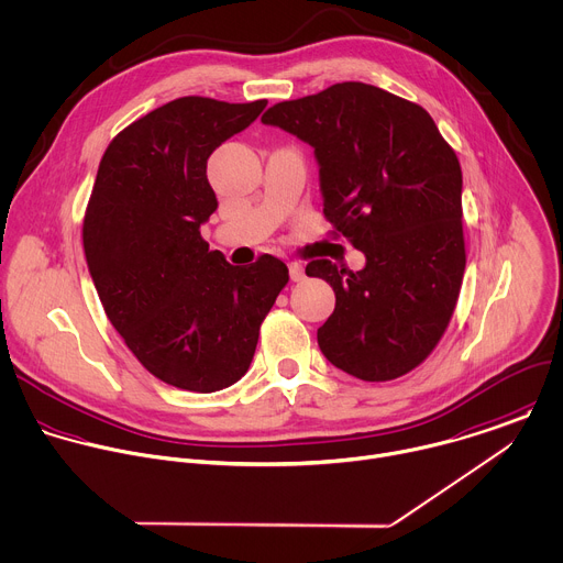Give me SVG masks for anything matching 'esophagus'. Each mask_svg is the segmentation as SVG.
I'll return each mask as SVG.
<instances>
[{
	"mask_svg": "<svg viewBox=\"0 0 563 563\" xmlns=\"http://www.w3.org/2000/svg\"><path fill=\"white\" fill-rule=\"evenodd\" d=\"M288 271H290V279H292V282H303V279H306V268H303V264L290 262V264H288Z\"/></svg>",
	"mask_w": 563,
	"mask_h": 563,
	"instance_id": "1",
	"label": "esophagus"
}]
</instances>
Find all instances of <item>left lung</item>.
Segmentation results:
<instances>
[{
	"label": "left lung",
	"instance_id": "1",
	"mask_svg": "<svg viewBox=\"0 0 563 563\" xmlns=\"http://www.w3.org/2000/svg\"><path fill=\"white\" fill-rule=\"evenodd\" d=\"M264 125L314 150L323 213L365 255L356 273L306 266L336 297L317 330L323 356L361 380L420 365L453 314L462 275V169L433 119L367 84L273 106Z\"/></svg>",
	"mask_w": 563,
	"mask_h": 563
}]
</instances>
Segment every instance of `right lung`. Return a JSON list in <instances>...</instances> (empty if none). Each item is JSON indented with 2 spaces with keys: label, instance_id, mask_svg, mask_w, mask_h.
I'll return each mask as SVG.
<instances>
[{
  "label": "right lung",
  "instance_id": "obj_1",
  "mask_svg": "<svg viewBox=\"0 0 563 563\" xmlns=\"http://www.w3.org/2000/svg\"><path fill=\"white\" fill-rule=\"evenodd\" d=\"M266 103L169 101L125 128L99 165L84 220L90 277L134 356L180 389L238 383L288 284L282 260L262 255L240 268L200 235L218 209L207 161Z\"/></svg>",
  "mask_w": 563,
  "mask_h": 563
}]
</instances>
